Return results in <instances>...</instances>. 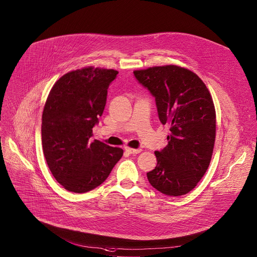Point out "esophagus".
I'll list each match as a JSON object with an SVG mask.
<instances>
[{
  "label": "esophagus",
  "instance_id": "esophagus-1",
  "mask_svg": "<svg viewBox=\"0 0 257 257\" xmlns=\"http://www.w3.org/2000/svg\"><path fill=\"white\" fill-rule=\"evenodd\" d=\"M125 150H126V152H128L129 154H139V153L142 152V149H132V148H129V147L125 148Z\"/></svg>",
  "mask_w": 257,
  "mask_h": 257
}]
</instances>
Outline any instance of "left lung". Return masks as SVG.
Here are the masks:
<instances>
[{
  "label": "left lung",
  "instance_id": "left-lung-1",
  "mask_svg": "<svg viewBox=\"0 0 257 257\" xmlns=\"http://www.w3.org/2000/svg\"><path fill=\"white\" fill-rule=\"evenodd\" d=\"M155 97L160 122L170 126L168 145L156 151L157 165L147 174L150 184L169 196L194 189L210 165L216 138V111L204 82L177 65L135 70Z\"/></svg>",
  "mask_w": 257,
  "mask_h": 257
}]
</instances>
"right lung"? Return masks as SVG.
<instances>
[{
  "instance_id": "add662e5",
  "label": "right lung",
  "mask_w": 257,
  "mask_h": 257,
  "mask_svg": "<svg viewBox=\"0 0 257 257\" xmlns=\"http://www.w3.org/2000/svg\"><path fill=\"white\" fill-rule=\"evenodd\" d=\"M118 72L92 66L64 74L51 88L42 113V148L48 168L66 190L84 193L109 176L121 148L92 141Z\"/></svg>"
}]
</instances>
